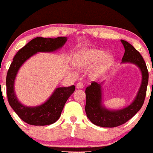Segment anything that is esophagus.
I'll return each mask as SVG.
<instances>
[{
  "mask_svg": "<svg viewBox=\"0 0 153 153\" xmlns=\"http://www.w3.org/2000/svg\"><path fill=\"white\" fill-rule=\"evenodd\" d=\"M84 87V85L81 82H78V83L76 84V88L78 89H80V88H82Z\"/></svg>",
  "mask_w": 153,
  "mask_h": 153,
  "instance_id": "obj_1",
  "label": "esophagus"
}]
</instances>
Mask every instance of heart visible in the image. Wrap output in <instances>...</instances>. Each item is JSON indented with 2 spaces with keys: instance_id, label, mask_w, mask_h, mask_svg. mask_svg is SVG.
<instances>
[{
  "instance_id": "heart-1",
  "label": "heart",
  "mask_w": 153,
  "mask_h": 153,
  "mask_svg": "<svg viewBox=\"0 0 153 153\" xmlns=\"http://www.w3.org/2000/svg\"><path fill=\"white\" fill-rule=\"evenodd\" d=\"M114 62V57L110 53H104L98 49H84L75 55L73 66L77 71L82 72L91 68L89 77L96 79L102 75Z\"/></svg>"
}]
</instances>
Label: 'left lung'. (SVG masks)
I'll use <instances>...</instances> for the list:
<instances>
[{"instance_id": "8db88e82", "label": "left lung", "mask_w": 153, "mask_h": 153, "mask_svg": "<svg viewBox=\"0 0 153 153\" xmlns=\"http://www.w3.org/2000/svg\"><path fill=\"white\" fill-rule=\"evenodd\" d=\"M124 47V54L122 63H131L137 66L142 73V82L134 101L129 106L122 109H108L103 105L102 84L96 82L91 84L85 89L86 104L85 110L88 118L93 124L102 127H115L124 124L132 118L143 106L149 74L143 57L132 45L127 42L121 39Z\"/></svg>"}]
</instances>
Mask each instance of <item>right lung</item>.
Listing matches in <instances>:
<instances>
[{
  "label": "right lung",
  "mask_w": 153,
  "mask_h": 153,
  "mask_svg": "<svg viewBox=\"0 0 153 153\" xmlns=\"http://www.w3.org/2000/svg\"><path fill=\"white\" fill-rule=\"evenodd\" d=\"M66 36L57 38L36 37L19 50L10 64L6 76V92L8 103L24 122L31 125L45 126L58 120L67 100L75 91V85L57 88L48 99L36 106H26L17 99L14 91L16 77L24 62L38 52H53L62 48Z\"/></svg>",
  "instance_id": "right-lung-1"
}]
</instances>
